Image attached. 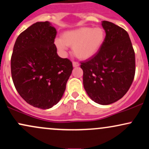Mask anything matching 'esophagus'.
I'll return each mask as SVG.
<instances>
[{
	"mask_svg": "<svg viewBox=\"0 0 149 149\" xmlns=\"http://www.w3.org/2000/svg\"><path fill=\"white\" fill-rule=\"evenodd\" d=\"M73 66L74 67V68H76V67L79 66V63H78V62H75V61H73Z\"/></svg>",
	"mask_w": 149,
	"mask_h": 149,
	"instance_id": "1",
	"label": "esophagus"
}]
</instances>
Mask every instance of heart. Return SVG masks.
I'll use <instances>...</instances> for the list:
<instances>
[{
	"label": "heart",
	"instance_id": "heart-1",
	"mask_svg": "<svg viewBox=\"0 0 149 149\" xmlns=\"http://www.w3.org/2000/svg\"><path fill=\"white\" fill-rule=\"evenodd\" d=\"M105 40V32L101 27H81L63 32L61 38L54 41L56 47L61 52L67 46L73 47V53L80 59L86 60L95 56Z\"/></svg>",
	"mask_w": 149,
	"mask_h": 149
}]
</instances>
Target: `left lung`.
I'll list each match as a JSON object with an SVG mask.
<instances>
[{"label":"left lung","instance_id":"8db88e82","mask_svg":"<svg viewBox=\"0 0 149 149\" xmlns=\"http://www.w3.org/2000/svg\"><path fill=\"white\" fill-rule=\"evenodd\" d=\"M106 36L95 56L81 62L85 90L92 100L102 105L122 98L130 89L135 74V54L126 30L102 21Z\"/></svg>","mask_w":149,"mask_h":149}]
</instances>
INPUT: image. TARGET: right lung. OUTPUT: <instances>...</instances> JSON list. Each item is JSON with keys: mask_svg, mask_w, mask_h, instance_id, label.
Here are the masks:
<instances>
[{"mask_svg": "<svg viewBox=\"0 0 149 149\" xmlns=\"http://www.w3.org/2000/svg\"><path fill=\"white\" fill-rule=\"evenodd\" d=\"M56 35L49 22H36L17 37L11 57L13 81L19 95L43 109L59 102L73 70L70 60L57 54Z\"/></svg>", "mask_w": 149, "mask_h": 149, "instance_id": "obj_1", "label": "right lung"}]
</instances>
